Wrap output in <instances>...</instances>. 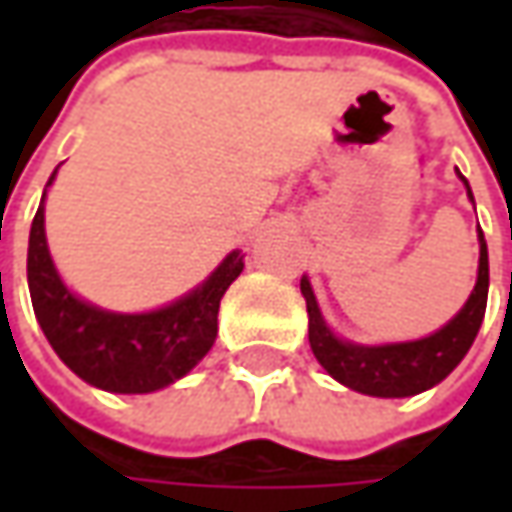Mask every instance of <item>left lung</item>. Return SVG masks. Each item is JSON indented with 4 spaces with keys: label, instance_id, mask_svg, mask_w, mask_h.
Listing matches in <instances>:
<instances>
[{
    "label": "left lung",
    "instance_id": "8db88e82",
    "mask_svg": "<svg viewBox=\"0 0 512 512\" xmlns=\"http://www.w3.org/2000/svg\"><path fill=\"white\" fill-rule=\"evenodd\" d=\"M467 185V179L462 176ZM467 196L473 199L470 185ZM479 282L473 287L467 305L450 319L447 325L419 342L382 344V347H362L336 339L322 322V313L316 305V296L310 290V282L302 279V296L307 302V336H310V350L336 382L347 384L350 390H359L367 396H382V399H402V396H416L427 387L439 384L462 362L464 353L476 339L487 307V285H490V270H487V245L484 233L479 230Z\"/></svg>",
    "mask_w": 512,
    "mask_h": 512
}]
</instances>
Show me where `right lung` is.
Segmentation results:
<instances>
[{"label":"right lung","instance_id":"1","mask_svg":"<svg viewBox=\"0 0 512 512\" xmlns=\"http://www.w3.org/2000/svg\"><path fill=\"white\" fill-rule=\"evenodd\" d=\"M242 267V256L230 253L205 285L170 307L139 316L108 313L85 305L62 285L45 242V207L39 205L30 225L33 313L56 356L79 379L110 393H150L182 379L216 342L219 302Z\"/></svg>","mask_w":512,"mask_h":512}]
</instances>
